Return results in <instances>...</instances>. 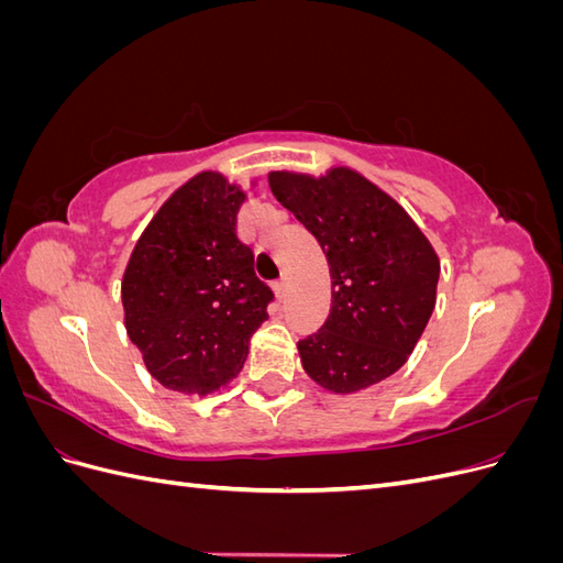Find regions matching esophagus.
I'll return each instance as SVG.
<instances>
[{
    "mask_svg": "<svg viewBox=\"0 0 563 563\" xmlns=\"http://www.w3.org/2000/svg\"><path fill=\"white\" fill-rule=\"evenodd\" d=\"M272 288H275V296H277L279 300H284V296H286V279L275 282V284H272Z\"/></svg>",
    "mask_w": 563,
    "mask_h": 563,
    "instance_id": "34e87169",
    "label": "esophagus"
}]
</instances>
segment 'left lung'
I'll list each match as a JSON object with an SVG mask.
<instances>
[{"label":"left lung","instance_id":"obj_1","mask_svg":"<svg viewBox=\"0 0 563 563\" xmlns=\"http://www.w3.org/2000/svg\"><path fill=\"white\" fill-rule=\"evenodd\" d=\"M267 178L282 207L317 236L331 272L329 319L298 343L305 373L335 395L389 378L434 310L439 255L430 240L399 201L347 166Z\"/></svg>","mask_w":563,"mask_h":563}]
</instances>
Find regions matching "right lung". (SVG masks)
<instances>
[{"mask_svg": "<svg viewBox=\"0 0 563 563\" xmlns=\"http://www.w3.org/2000/svg\"><path fill=\"white\" fill-rule=\"evenodd\" d=\"M244 201L240 185L201 172L162 203L133 246L124 327L150 376L168 389L209 395L228 385L267 319L275 296L236 236Z\"/></svg>", "mask_w": 563, "mask_h": 563, "instance_id": "1", "label": "right lung"}]
</instances>
